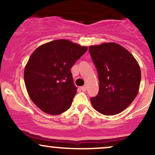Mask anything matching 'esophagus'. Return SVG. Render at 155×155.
<instances>
[{
  "label": "esophagus",
  "instance_id": "obj_1",
  "mask_svg": "<svg viewBox=\"0 0 155 155\" xmlns=\"http://www.w3.org/2000/svg\"><path fill=\"white\" fill-rule=\"evenodd\" d=\"M81 90H82V91L85 92V91H86L87 90V85H84V86L81 87Z\"/></svg>",
  "mask_w": 155,
  "mask_h": 155
}]
</instances>
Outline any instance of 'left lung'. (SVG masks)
<instances>
[{"label": "left lung", "instance_id": "8db88e82", "mask_svg": "<svg viewBox=\"0 0 155 155\" xmlns=\"http://www.w3.org/2000/svg\"><path fill=\"white\" fill-rule=\"evenodd\" d=\"M89 51L99 80V92L90 101L104 115H115L136 98L140 83V69L134 57L122 46L104 43L90 46Z\"/></svg>", "mask_w": 155, "mask_h": 155}]
</instances>
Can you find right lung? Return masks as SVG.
Returning a JSON list of instances; mask_svg holds the SVG:
<instances>
[{"label":"right lung","mask_w":155,"mask_h":155,"mask_svg":"<svg viewBox=\"0 0 155 155\" xmlns=\"http://www.w3.org/2000/svg\"><path fill=\"white\" fill-rule=\"evenodd\" d=\"M87 50V47L59 39L40 46L31 55L25 68V84L41 111L58 115L71 107L76 94L71 68Z\"/></svg>","instance_id":"1"}]
</instances>
